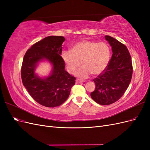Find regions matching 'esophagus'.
I'll list each match as a JSON object with an SVG mask.
<instances>
[{"mask_svg":"<svg viewBox=\"0 0 150 150\" xmlns=\"http://www.w3.org/2000/svg\"><path fill=\"white\" fill-rule=\"evenodd\" d=\"M76 82L77 84H79V83H84V81H81V80H79V79H76Z\"/></svg>","mask_w":150,"mask_h":150,"instance_id":"esophagus-1","label":"esophagus"}]
</instances>
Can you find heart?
Segmentation results:
<instances>
[{
    "label": "heart",
    "mask_w": 150,
    "mask_h": 150,
    "mask_svg": "<svg viewBox=\"0 0 150 150\" xmlns=\"http://www.w3.org/2000/svg\"><path fill=\"white\" fill-rule=\"evenodd\" d=\"M111 56V49L107 43L90 40H81L72 46L71 51L62 52V58L69 73L75 74L82 63L83 66L76 72L81 78H87L91 74L98 76L103 73Z\"/></svg>",
    "instance_id": "1"
}]
</instances>
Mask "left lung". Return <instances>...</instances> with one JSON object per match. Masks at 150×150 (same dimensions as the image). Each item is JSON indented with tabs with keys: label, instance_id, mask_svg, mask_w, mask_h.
<instances>
[{
	"label": "left lung",
	"instance_id": "obj_1",
	"mask_svg": "<svg viewBox=\"0 0 150 150\" xmlns=\"http://www.w3.org/2000/svg\"><path fill=\"white\" fill-rule=\"evenodd\" d=\"M112 47V55L106 69L93 81L96 85L91 97L101 105H109L122 96L133 74V65L128 48L116 39L105 35Z\"/></svg>",
	"mask_w": 150,
	"mask_h": 150
}]
</instances>
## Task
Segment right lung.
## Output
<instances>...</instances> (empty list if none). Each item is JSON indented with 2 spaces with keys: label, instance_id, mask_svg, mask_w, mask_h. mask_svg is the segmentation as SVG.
<instances>
[{
  "label": "right lung",
  "instance_id": "right-lung-1",
  "mask_svg": "<svg viewBox=\"0 0 150 150\" xmlns=\"http://www.w3.org/2000/svg\"><path fill=\"white\" fill-rule=\"evenodd\" d=\"M62 36H48L38 41L25 52L21 67L22 83L30 96L41 105L54 108L60 106L69 97L75 84L76 78L65 70V62L61 56ZM44 58L53 66L52 74L40 79L35 74L37 62Z\"/></svg>",
  "mask_w": 150,
  "mask_h": 150
}]
</instances>
